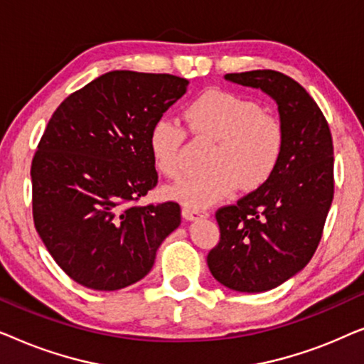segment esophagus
Masks as SVG:
<instances>
[{
  "mask_svg": "<svg viewBox=\"0 0 364 364\" xmlns=\"http://www.w3.org/2000/svg\"><path fill=\"white\" fill-rule=\"evenodd\" d=\"M182 215L187 220H197V218L207 217L208 213L205 210H198V208H192V207H183L182 208Z\"/></svg>",
  "mask_w": 364,
  "mask_h": 364,
  "instance_id": "34e87169",
  "label": "esophagus"
}]
</instances>
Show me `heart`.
Segmentation results:
<instances>
[{
  "instance_id": "1",
  "label": "heart",
  "mask_w": 364,
  "mask_h": 364,
  "mask_svg": "<svg viewBox=\"0 0 364 364\" xmlns=\"http://www.w3.org/2000/svg\"><path fill=\"white\" fill-rule=\"evenodd\" d=\"M183 119L192 134L215 141L207 157L210 171L183 178L168 191L183 205L208 207L237 188L253 192L275 173L285 151V129L258 102L210 89L188 104ZM183 139V129L171 119L161 117L152 124L147 146L162 176L176 178L182 173Z\"/></svg>"
}]
</instances>
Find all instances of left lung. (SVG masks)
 Segmentation results:
<instances>
[{
  "label": "left lung",
  "mask_w": 364,
  "mask_h": 364,
  "mask_svg": "<svg viewBox=\"0 0 364 364\" xmlns=\"http://www.w3.org/2000/svg\"><path fill=\"white\" fill-rule=\"evenodd\" d=\"M225 79L268 94L285 129V151L270 181L217 210L220 242L207 257L223 287L260 293L303 270L321 240L335 192L333 141L321 109L295 79L272 69Z\"/></svg>",
  "instance_id": "left-lung-1"
}]
</instances>
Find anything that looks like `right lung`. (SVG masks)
Listing matches in <instances>:
<instances>
[{
	"instance_id": "right-lung-1",
	"label": "right lung",
	"mask_w": 364,
	"mask_h": 364,
	"mask_svg": "<svg viewBox=\"0 0 364 364\" xmlns=\"http://www.w3.org/2000/svg\"><path fill=\"white\" fill-rule=\"evenodd\" d=\"M187 86L172 74L111 71L49 119L31 164L34 227L79 285L114 291L142 280L181 225L176 202H132L157 186L149 131Z\"/></svg>"
}]
</instances>
